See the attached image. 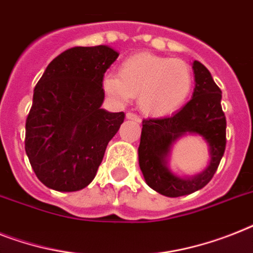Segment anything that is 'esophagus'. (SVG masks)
<instances>
[{"mask_svg":"<svg viewBox=\"0 0 253 253\" xmlns=\"http://www.w3.org/2000/svg\"><path fill=\"white\" fill-rule=\"evenodd\" d=\"M126 118H127V120L135 121V122H140V121H141L140 116H137L136 113H132V112L126 113Z\"/></svg>","mask_w":253,"mask_h":253,"instance_id":"esophagus-1","label":"esophagus"}]
</instances>
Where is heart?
Wrapping results in <instances>:
<instances>
[{
    "instance_id": "b5f03b06",
    "label": "heart",
    "mask_w": 253,
    "mask_h": 253,
    "mask_svg": "<svg viewBox=\"0 0 253 253\" xmlns=\"http://www.w3.org/2000/svg\"><path fill=\"white\" fill-rule=\"evenodd\" d=\"M194 74L180 59L140 53L120 65L117 74L109 73L102 87L116 102L126 104L139 97V106L151 116H168L179 110L194 89Z\"/></svg>"
}]
</instances>
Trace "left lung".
<instances>
[{
    "instance_id": "8db88e82",
    "label": "left lung",
    "mask_w": 253,
    "mask_h": 253,
    "mask_svg": "<svg viewBox=\"0 0 253 253\" xmlns=\"http://www.w3.org/2000/svg\"><path fill=\"white\" fill-rule=\"evenodd\" d=\"M195 89L192 98L179 112L165 118L143 121L139 165L147 184L159 194L178 198L190 195L209 183L226 148V117L222 112V92L209 70L195 61ZM187 132L199 133L210 143L211 162L199 176L183 180L169 173L166 157L174 141Z\"/></svg>"
}]
</instances>
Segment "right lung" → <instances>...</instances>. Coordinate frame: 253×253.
Here are the masks:
<instances>
[{
    "instance_id": "1",
    "label": "right lung",
    "mask_w": 253,
    "mask_h": 253,
    "mask_svg": "<svg viewBox=\"0 0 253 253\" xmlns=\"http://www.w3.org/2000/svg\"><path fill=\"white\" fill-rule=\"evenodd\" d=\"M114 49L75 46L49 63L34 89L24 148L41 183L73 192L91 183L125 113L101 109Z\"/></svg>"
}]
</instances>
